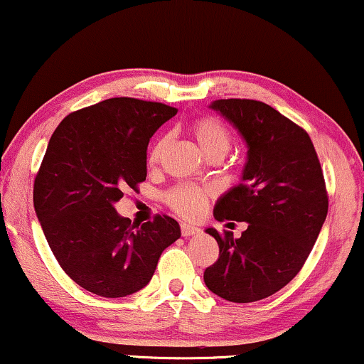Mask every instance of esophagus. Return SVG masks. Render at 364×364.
<instances>
[{
	"mask_svg": "<svg viewBox=\"0 0 364 364\" xmlns=\"http://www.w3.org/2000/svg\"><path fill=\"white\" fill-rule=\"evenodd\" d=\"M181 231H182V236H186V237L194 236V235H199V232H200L199 228L192 226V224H186V223L181 224Z\"/></svg>",
	"mask_w": 364,
	"mask_h": 364,
	"instance_id": "34e87169",
	"label": "esophagus"
}]
</instances>
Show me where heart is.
<instances>
[{
	"instance_id": "1",
	"label": "heart",
	"mask_w": 364,
	"mask_h": 364,
	"mask_svg": "<svg viewBox=\"0 0 364 364\" xmlns=\"http://www.w3.org/2000/svg\"><path fill=\"white\" fill-rule=\"evenodd\" d=\"M189 132L197 145H199L200 151L208 156V159H223L224 155L230 151L232 145V136L224 124L214 116H200V118L194 119L191 123ZM168 138L160 136L154 145H151L150 151H148V164L155 167L161 160L165 150H167ZM210 192L204 187L192 186V183H182V186L173 187L167 192L165 200H167L168 208L177 213L178 216L186 219H196L204 213L205 205H208Z\"/></svg>"
}]
</instances>
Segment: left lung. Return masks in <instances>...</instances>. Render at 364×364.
<instances>
[{
	"instance_id": "8db88e82",
	"label": "left lung",
	"mask_w": 364,
	"mask_h": 364,
	"mask_svg": "<svg viewBox=\"0 0 364 364\" xmlns=\"http://www.w3.org/2000/svg\"><path fill=\"white\" fill-rule=\"evenodd\" d=\"M210 107L248 145L241 183L218 200L214 218L248 228L241 237L205 230L218 241L219 258L205 268L204 282L224 300L257 302L284 289L311 255L329 208L324 173L306 129L272 106L218 100Z\"/></svg>"
}]
</instances>
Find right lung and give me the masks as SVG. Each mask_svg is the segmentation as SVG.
<instances>
[{
	"label": "right lung",
	"instance_id": "add662e5",
	"mask_svg": "<svg viewBox=\"0 0 364 364\" xmlns=\"http://www.w3.org/2000/svg\"><path fill=\"white\" fill-rule=\"evenodd\" d=\"M177 114L172 106L111 97L60 121L33 183V205L53 257L75 284L100 297H127L154 277L181 237L165 214L121 218L114 203L146 178L151 134Z\"/></svg>",
	"mask_w": 364,
	"mask_h": 364
}]
</instances>
